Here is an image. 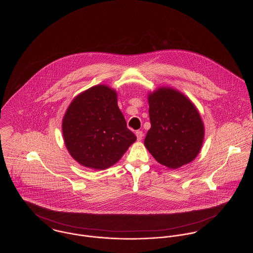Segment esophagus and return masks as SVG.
Returning <instances> with one entry per match:
<instances>
[{
    "label": "esophagus",
    "mask_w": 253,
    "mask_h": 253,
    "mask_svg": "<svg viewBox=\"0 0 253 253\" xmlns=\"http://www.w3.org/2000/svg\"><path fill=\"white\" fill-rule=\"evenodd\" d=\"M135 134H136V137H137L138 141H141V140H142V138L144 136V134H143V132H142L141 130H137V131L135 132Z\"/></svg>",
    "instance_id": "1"
}]
</instances>
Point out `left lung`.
<instances>
[{"mask_svg": "<svg viewBox=\"0 0 253 253\" xmlns=\"http://www.w3.org/2000/svg\"><path fill=\"white\" fill-rule=\"evenodd\" d=\"M151 128L144 144L155 160L178 169L201 151L205 127L192 101L183 92L160 87L148 94Z\"/></svg>", "mask_w": 253, "mask_h": 253, "instance_id": "8db88e82", "label": "left lung"}]
</instances>
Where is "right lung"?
<instances>
[{
  "mask_svg": "<svg viewBox=\"0 0 253 253\" xmlns=\"http://www.w3.org/2000/svg\"><path fill=\"white\" fill-rule=\"evenodd\" d=\"M114 89L96 85L69 104L62 124L65 145L82 166L103 170L114 165L136 136L126 127Z\"/></svg>",
  "mask_w": 253,
  "mask_h": 253,
  "instance_id": "add662e5",
  "label": "right lung"
}]
</instances>
